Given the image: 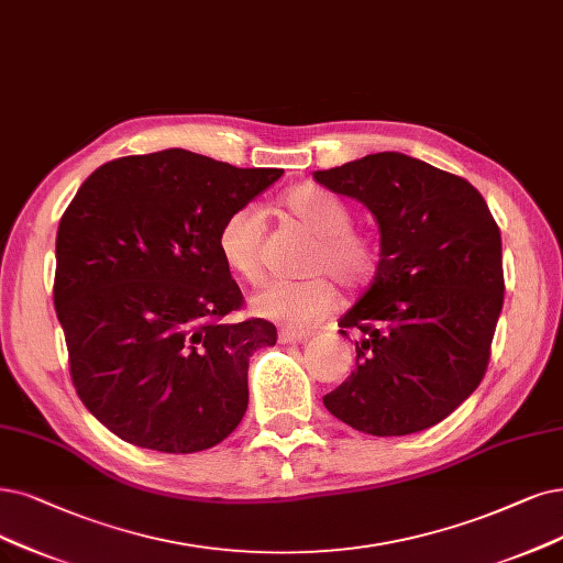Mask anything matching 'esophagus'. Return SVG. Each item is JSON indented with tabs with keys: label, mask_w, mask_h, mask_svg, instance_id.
<instances>
[{
	"label": "esophagus",
	"mask_w": 563,
	"mask_h": 563,
	"mask_svg": "<svg viewBox=\"0 0 563 563\" xmlns=\"http://www.w3.org/2000/svg\"><path fill=\"white\" fill-rule=\"evenodd\" d=\"M309 336H311L309 332H300V330H290V328L279 330V342H282V344H290V342H307Z\"/></svg>",
	"instance_id": "34e87169"
}]
</instances>
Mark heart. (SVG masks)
<instances>
[{
  "mask_svg": "<svg viewBox=\"0 0 563 563\" xmlns=\"http://www.w3.org/2000/svg\"><path fill=\"white\" fill-rule=\"evenodd\" d=\"M282 208L302 229L317 235L307 258V273H317L300 282H273L254 296L252 307L263 319L290 328H311L334 309L336 286L330 274L346 290L367 288L380 269V242L374 233L353 229V214L346 203L317 187H296L282 198ZM263 214L254 206L233 210L223 219L217 250L246 284H261L265 277L263 263Z\"/></svg>",
  "mask_w": 563,
  "mask_h": 563,
  "instance_id": "b5f03b06",
  "label": "heart"
}]
</instances>
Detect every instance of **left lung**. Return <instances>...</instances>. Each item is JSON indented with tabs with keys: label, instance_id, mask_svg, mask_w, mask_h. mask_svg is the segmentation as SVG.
Segmentation results:
<instances>
[{
	"label": "left lung",
	"instance_id": "8db88e82",
	"mask_svg": "<svg viewBox=\"0 0 563 563\" xmlns=\"http://www.w3.org/2000/svg\"><path fill=\"white\" fill-rule=\"evenodd\" d=\"M365 203L380 229V269L344 317L360 330L355 372L325 409L372 437H404L451 416L487 372L504 307L501 233L464 177L399 152L317 170Z\"/></svg>",
	"mask_w": 563,
	"mask_h": 563
}]
</instances>
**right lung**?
<instances>
[{
    "label": "right lung",
    "instance_id": "1",
    "mask_svg": "<svg viewBox=\"0 0 563 563\" xmlns=\"http://www.w3.org/2000/svg\"><path fill=\"white\" fill-rule=\"evenodd\" d=\"M284 175L187 150L131 154L89 175L57 229L55 309L74 388L122 441L198 453L240 424L246 367L277 328L244 307L221 261L223 219Z\"/></svg>",
    "mask_w": 563,
    "mask_h": 563
}]
</instances>
